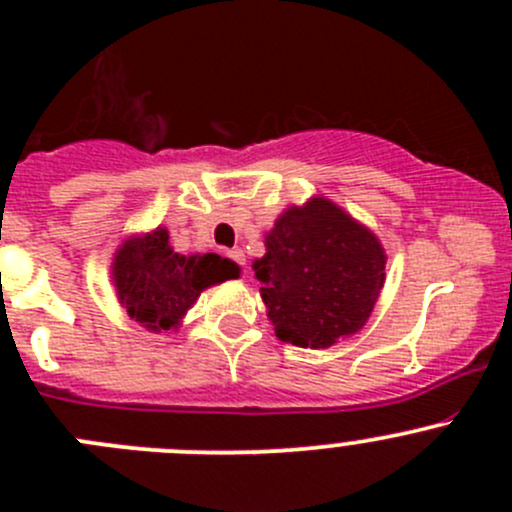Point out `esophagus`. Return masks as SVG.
<instances>
[{
	"mask_svg": "<svg viewBox=\"0 0 512 512\" xmlns=\"http://www.w3.org/2000/svg\"><path fill=\"white\" fill-rule=\"evenodd\" d=\"M230 257H232V260H235V262H237V265H240V267H242V270H245L247 260H245V252H242V250H240V247H235V250H230Z\"/></svg>",
	"mask_w": 512,
	"mask_h": 512,
	"instance_id": "obj_1",
	"label": "esophagus"
}]
</instances>
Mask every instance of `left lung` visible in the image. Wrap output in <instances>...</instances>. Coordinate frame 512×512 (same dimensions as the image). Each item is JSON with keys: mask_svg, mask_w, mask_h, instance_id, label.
Segmentation results:
<instances>
[{"mask_svg": "<svg viewBox=\"0 0 512 512\" xmlns=\"http://www.w3.org/2000/svg\"><path fill=\"white\" fill-rule=\"evenodd\" d=\"M252 262L280 342L327 349L364 329L386 280L379 237L329 198L289 205Z\"/></svg>", "mask_w": 512, "mask_h": 512, "instance_id": "1", "label": "left lung"}]
</instances>
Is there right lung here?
<instances>
[{"instance_id": "right-lung-1", "label": "right lung", "mask_w": 512, "mask_h": 512, "mask_svg": "<svg viewBox=\"0 0 512 512\" xmlns=\"http://www.w3.org/2000/svg\"><path fill=\"white\" fill-rule=\"evenodd\" d=\"M237 277L240 267L215 252H175L168 242V230L160 225L128 235L111 262L118 304L143 329L156 334L178 329L200 292Z\"/></svg>"}]
</instances>
